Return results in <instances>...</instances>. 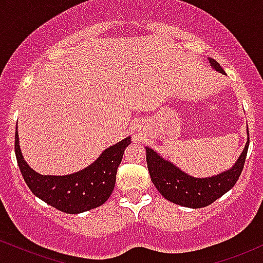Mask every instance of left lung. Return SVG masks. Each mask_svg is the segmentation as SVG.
<instances>
[{
    "mask_svg": "<svg viewBox=\"0 0 263 263\" xmlns=\"http://www.w3.org/2000/svg\"><path fill=\"white\" fill-rule=\"evenodd\" d=\"M209 61L214 69L225 74V70L221 68L216 61H214L212 58H209ZM249 144L250 135L247 137V143L245 145L243 152L241 153L240 158L237 159L234 166L230 170L223 171L219 175L211 176V178L200 179L187 175L178 166L171 164L169 160H165L163 156L146 146L147 170H149L153 184L166 200L185 206V208H205V206H209L210 203L216 201L230 189L234 187L242 173Z\"/></svg>",
    "mask_w": 263,
    "mask_h": 263,
    "instance_id": "left-lung-1",
    "label": "left lung"
}]
</instances>
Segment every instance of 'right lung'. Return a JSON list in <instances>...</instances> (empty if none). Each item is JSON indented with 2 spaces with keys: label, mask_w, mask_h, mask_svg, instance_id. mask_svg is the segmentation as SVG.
I'll use <instances>...</instances> for the list:
<instances>
[{
  "label": "right lung",
  "mask_w": 263,
  "mask_h": 263,
  "mask_svg": "<svg viewBox=\"0 0 263 263\" xmlns=\"http://www.w3.org/2000/svg\"><path fill=\"white\" fill-rule=\"evenodd\" d=\"M130 137L109 146L85 169L70 175H41L26 163L20 149L18 132L14 135V153L21 174L33 195L66 214H81L103 205L116 185L117 170Z\"/></svg>",
  "instance_id": "right-lung-1"
}]
</instances>
